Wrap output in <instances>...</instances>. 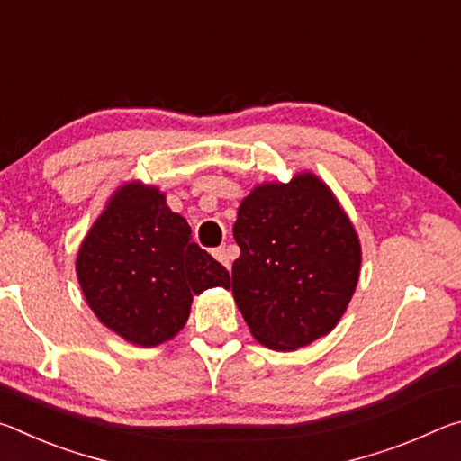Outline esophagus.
<instances>
[{"instance_id": "esophagus-1", "label": "esophagus", "mask_w": 461, "mask_h": 461, "mask_svg": "<svg viewBox=\"0 0 461 461\" xmlns=\"http://www.w3.org/2000/svg\"><path fill=\"white\" fill-rule=\"evenodd\" d=\"M213 258H215L217 262H221L225 268H230V264H231V249H230V246L215 248V249H213Z\"/></svg>"}]
</instances>
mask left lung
<instances>
[{"mask_svg":"<svg viewBox=\"0 0 461 461\" xmlns=\"http://www.w3.org/2000/svg\"><path fill=\"white\" fill-rule=\"evenodd\" d=\"M231 291L249 333L291 352L330 333L352 301L362 248L330 186L313 173L262 183L241 201Z\"/></svg>","mask_w":461,"mask_h":461,"instance_id":"obj_1","label":"left lung"}]
</instances>
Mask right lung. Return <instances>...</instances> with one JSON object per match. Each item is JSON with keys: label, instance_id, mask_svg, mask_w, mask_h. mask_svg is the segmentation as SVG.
<instances>
[{"label": "right lung", "instance_id": "add662e5", "mask_svg": "<svg viewBox=\"0 0 461 461\" xmlns=\"http://www.w3.org/2000/svg\"><path fill=\"white\" fill-rule=\"evenodd\" d=\"M75 268L99 321L142 348L183 330L193 294L230 286V272L191 241L189 223L170 212L165 193L142 183L122 185L109 197Z\"/></svg>", "mask_w": 461, "mask_h": 461}]
</instances>
